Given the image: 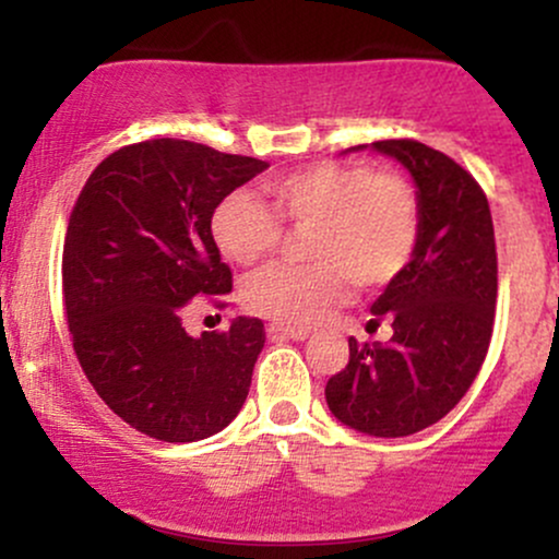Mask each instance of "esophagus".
I'll list each match as a JSON object with an SVG mask.
<instances>
[{
  "mask_svg": "<svg viewBox=\"0 0 559 559\" xmlns=\"http://www.w3.org/2000/svg\"><path fill=\"white\" fill-rule=\"evenodd\" d=\"M267 336H271V338H294V342H305V338L310 336V331H307V329H292V325H284V323H271V325H267Z\"/></svg>",
  "mask_w": 559,
  "mask_h": 559,
  "instance_id": "1",
  "label": "esophagus"
}]
</instances>
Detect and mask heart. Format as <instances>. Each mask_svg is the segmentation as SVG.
Here are the masks:
<instances>
[{
	"label": "heart",
	"instance_id": "1",
	"mask_svg": "<svg viewBox=\"0 0 559 559\" xmlns=\"http://www.w3.org/2000/svg\"><path fill=\"white\" fill-rule=\"evenodd\" d=\"M271 206L249 191H230L215 204L210 230L221 252L254 265L273 252L281 223L310 228L307 265H271L254 273L243 301L284 325H310L357 286L389 284L418 243V197L400 173L352 163H320L262 183Z\"/></svg>",
	"mask_w": 559,
	"mask_h": 559
}]
</instances>
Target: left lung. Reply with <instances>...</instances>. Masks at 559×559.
<instances>
[{
    "label": "left lung",
    "mask_w": 559,
    "mask_h": 559,
    "mask_svg": "<svg viewBox=\"0 0 559 559\" xmlns=\"http://www.w3.org/2000/svg\"><path fill=\"white\" fill-rule=\"evenodd\" d=\"M373 150L400 159L418 186V243L373 301L394 336L383 346L349 338L325 402L344 426L396 439L444 418L476 381L497 310V243L489 199L463 165L415 139Z\"/></svg>",
    "instance_id": "obj_1"
}]
</instances>
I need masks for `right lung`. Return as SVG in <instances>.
<instances>
[{
  "mask_svg": "<svg viewBox=\"0 0 559 559\" xmlns=\"http://www.w3.org/2000/svg\"><path fill=\"white\" fill-rule=\"evenodd\" d=\"M267 168L183 139L102 159L70 213L62 294L73 349L102 402L136 431L186 444L239 415L265 346L258 318L189 336L186 305L226 307L230 267L210 230L215 204Z\"/></svg>",
  "mask_w": 559,
  "mask_h": 559,
  "instance_id": "add662e5",
  "label": "right lung"
}]
</instances>
